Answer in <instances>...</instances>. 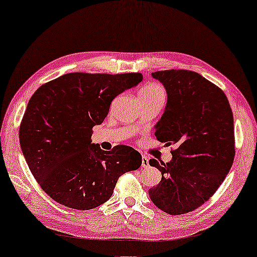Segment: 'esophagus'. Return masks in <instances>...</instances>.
<instances>
[{
  "mask_svg": "<svg viewBox=\"0 0 257 257\" xmlns=\"http://www.w3.org/2000/svg\"><path fill=\"white\" fill-rule=\"evenodd\" d=\"M142 167H148L149 166V161H148V158H147L146 156H142Z\"/></svg>",
  "mask_w": 257,
  "mask_h": 257,
  "instance_id": "1",
  "label": "esophagus"
}]
</instances>
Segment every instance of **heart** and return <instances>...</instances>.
Returning <instances> with one entry per match:
<instances>
[{"instance_id": "heart-1", "label": "heart", "mask_w": 257, "mask_h": 257, "mask_svg": "<svg viewBox=\"0 0 257 257\" xmlns=\"http://www.w3.org/2000/svg\"><path fill=\"white\" fill-rule=\"evenodd\" d=\"M166 92L162 85L157 83H148L139 91L140 100H150L155 98H165Z\"/></svg>"}]
</instances>
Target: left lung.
Wrapping results in <instances>:
<instances>
[{"instance_id":"8db88e82","label":"left lung","mask_w":257,"mask_h":257,"mask_svg":"<svg viewBox=\"0 0 257 257\" xmlns=\"http://www.w3.org/2000/svg\"><path fill=\"white\" fill-rule=\"evenodd\" d=\"M153 76L167 92L155 136L176 148L170 163L149 161L162 172L149 197L163 212L180 215L206 203L229 173L235 154L233 115L224 92L196 71L170 69Z\"/></svg>"}]
</instances>
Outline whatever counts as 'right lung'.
Instances as JSON below:
<instances>
[{"label": "right lung", "mask_w": 257, "mask_h": 257, "mask_svg": "<svg viewBox=\"0 0 257 257\" xmlns=\"http://www.w3.org/2000/svg\"><path fill=\"white\" fill-rule=\"evenodd\" d=\"M142 78L140 73H69L32 95L20 123V147L37 183L57 203L81 211L98 207L120 175L141 166L132 147L104 151L91 144V136L111 101Z\"/></svg>", "instance_id": "obj_1"}]
</instances>
